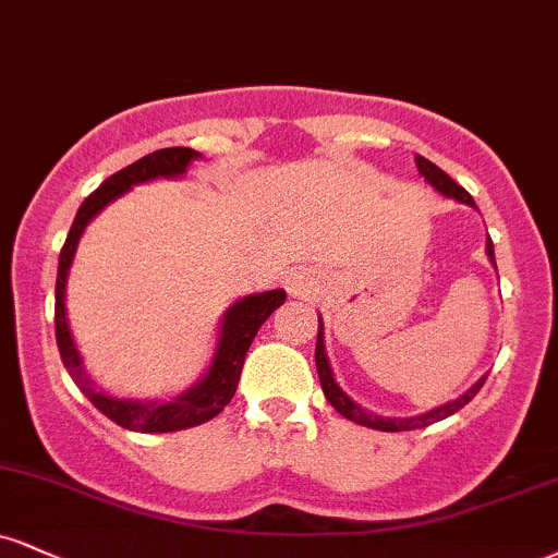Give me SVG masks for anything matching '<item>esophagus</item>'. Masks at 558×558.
I'll return each mask as SVG.
<instances>
[{"mask_svg": "<svg viewBox=\"0 0 558 558\" xmlns=\"http://www.w3.org/2000/svg\"><path fill=\"white\" fill-rule=\"evenodd\" d=\"M286 286H288V291H291V293H306L308 291V278H306V275H301V272H291V275H288Z\"/></svg>", "mask_w": 558, "mask_h": 558, "instance_id": "esophagus-1", "label": "esophagus"}]
</instances>
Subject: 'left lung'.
I'll list each match as a JSON object with an SVG mask.
<instances>
[{"mask_svg":"<svg viewBox=\"0 0 558 558\" xmlns=\"http://www.w3.org/2000/svg\"><path fill=\"white\" fill-rule=\"evenodd\" d=\"M415 166H418V173L428 181V184L434 186L436 192L445 194V197L458 199L460 205H468V207H473V210H478V205L473 203L471 194L462 190L458 181L449 179L447 173L439 169V166H434L432 160H426L424 156H415ZM486 257L496 267L494 241L492 239H486ZM314 361H317V374H319V381H322V392H325L327 402H330L335 411H338L340 415H345V418L353 421V424L377 428V432H411V428L432 426V424H436V421H441V418H447V415L458 413L462 405H468V402H471L475 395H478V389L483 387V381H486V377H481L471 389H465V392H462L460 398L449 400V402H445V405H439V408H432V411H426V413H421V415H408V418H398V415H395V418H389V415H387V418H385V415L372 413V411H366L364 405H359V402H355L351 395H348L345 389L338 385V381H335L330 359H327V351H325V325H322V317H319L317 351H314Z\"/></svg>","mask_w":558,"mask_h":558,"instance_id":"8db88e82","label":"left lung"}]
</instances>
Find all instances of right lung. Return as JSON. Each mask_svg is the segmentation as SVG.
<instances>
[{"instance_id":"add662e5","label":"right lung","mask_w":558,"mask_h":558,"mask_svg":"<svg viewBox=\"0 0 558 558\" xmlns=\"http://www.w3.org/2000/svg\"><path fill=\"white\" fill-rule=\"evenodd\" d=\"M203 158V153L192 150V147H163V150L147 153L145 158L134 160L132 166L117 171L104 184L98 186L90 197L80 205L66 241L59 254V270H57V301H53V327H57V345L62 364L70 377L75 379L80 392L85 395L93 405L98 408L106 418L130 432L143 434H169L181 432V428H192L205 424L218 415L231 402L236 392L241 366H244L246 351H250L254 335L265 319L270 317L278 306H283L286 291L275 288V291L250 293V296L233 301L223 312L218 327V340H215V351L210 366L194 385H190L173 398L166 400H143V398H122V395H111L100 389L90 374L85 372L83 355H80L75 338H72L70 322H66V278H70L72 259H75L77 244L83 239L87 223L96 215L109 207L113 199L124 197L132 186L147 184L156 179H179L190 169L192 160Z\"/></svg>"}]
</instances>
